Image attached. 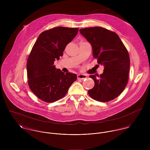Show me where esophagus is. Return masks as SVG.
<instances>
[{
    "mask_svg": "<svg viewBox=\"0 0 150 150\" xmlns=\"http://www.w3.org/2000/svg\"><path fill=\"white\" fill-rule=\"evenodd\" d=\"M86 76L85 74H79L77 75V79L79 80H83L84 79H86Z\"/></svg>",
    "mask_w": 150,
    "mask_h": 150,
    "instance_id": "34e87169",
    "label": "esophagus"
}]
</instances>
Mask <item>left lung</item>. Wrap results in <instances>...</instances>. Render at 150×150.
Masks as SVG:
<instances>
[{"instance_id": "left-lung-1", "label": "left lung", "mask_w": 150, "mask_h": 150, "mask_svg": "<svg viewBox=\"0 0 150 150\" xmlns=\"http://www.w3.org/2000/svg\"><path fill=\"white\" fill-rule=\"evenodd\" d=\"M80 32L91 44L93 58L104 66L103 73L100 76H89L95 86L88 91V94L97 101H110L118 97L127 85L130 69L128 52L114 32L96 26L81 29Z\"/></svg>"}]
</instances>
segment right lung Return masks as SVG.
Masks as SVG:
<instances>
[{"label": "right lung", "mask_w": 150, "mask_h": 150, "mask_svg": "<svg viewBox=\"0 0 150 150\" xmlns=\"http://www.w3.org/2000/svg\"><path fill=\"white\" fill-rule=\"evenodd\" d=\"M78 28L56 27L42 32L35 43L27 61L28 85L44 102H54L64 98L77 80L76 74L64 73L54 65L62 57L68 43L77 35Z\"/></svg>", "instance_id": "add662e5"}]
</instances>
